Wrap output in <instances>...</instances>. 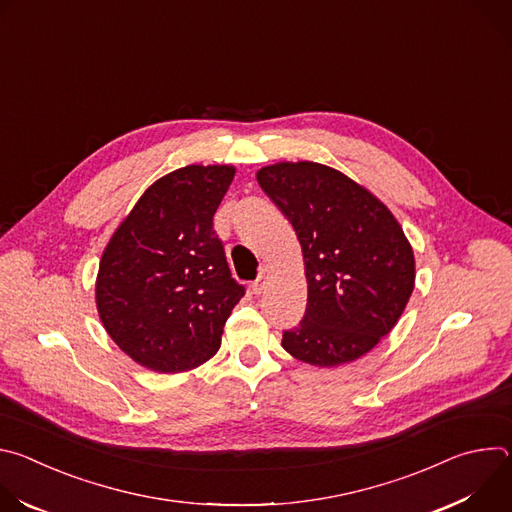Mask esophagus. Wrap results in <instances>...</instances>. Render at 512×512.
<instances>
[{"label":"esophagus","mask_w":512,"mask_h":512,"mask_svg":"<svg viewBox=\"0 0 512 512\" xmlns=\"http://www.w3.org/2000/svg\"><path fill=\"white\" fill-rule=\"evenodd\" d=\"M269 275H271V271L265 267V269H261V273H259V277L251 283V291L255 296H261L263 291H265V285H267V279H269Z\"/></svg>","instance_id":"esophagus-1"}]
</instances>
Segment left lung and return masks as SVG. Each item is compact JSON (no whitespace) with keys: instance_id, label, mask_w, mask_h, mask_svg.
<instances>
[{"instance_id":"1","label":"left lung","mask_w":512,"mask_h":512,"mask_svg":"<svg viewBox=\"0 0 512 512\" xmlns=\"http://www.w3.org/2000/svg\"><path fill=\"white\" fill-rule=\"evenodd\" d=\"M263 192L294 227L308 306L283 348L332 369L373 350L399 322L415 287V257L393 212L364 186L316 162L257 172Z\"/></svg>"}]
</instances>
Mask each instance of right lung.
Segmentation results:
<instances>
[{
  "instance_id": "add662e5",
  "label": "right lung",
  "mask_w": 512,
  "mask_h": 512,
  "mask_svg": "<svg viewBox=\"0 0 512 512\" xmlns=\"http://www.w3.org/2000/svg\"><path fill=\"white\" fill-rule=\"evenodd\" d=\"M235 166L192 164L156 180L111 235L95 302L111 340L154 373L192 371L221 348L245 294L212 216Z\"/></svg>"
}]
</instances>
